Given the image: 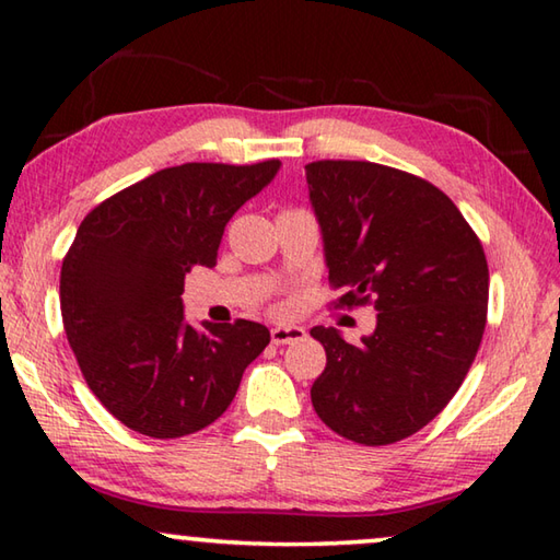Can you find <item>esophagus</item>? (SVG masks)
Returning <instances> with one entry per match:
<instances>
[{
	"mask_svg": "<svg viewBox=\"0 0 560 560\" xmlns=\"http://www.w3.org/2000/svg\"><path fill=\"white\" fill-rule=\"evenodd\" d=\"M271 340L277 346L299 343V340H306V328H301V326H273L271 328Z\"/></svg>",
	"mask_w": 560,
	"mask_h": 560,
	"instance_id": "obj_1",
	"label": "esophagus"
}]
</instances>
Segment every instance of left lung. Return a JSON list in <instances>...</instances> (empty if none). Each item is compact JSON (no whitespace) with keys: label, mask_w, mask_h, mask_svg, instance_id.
I'll return each instance as SVG.
<instances>
[{"label":"left lung","mask_w":560,"mask_h":560,"mask_svg":"<svg viewBox=\"0 0 560 560\" xmlns=\"http://www.w3.org/2000/svg\"><path fill=\"white\" fill-rule=\"evenodd\" d=\"M338 306L375 303L358 346L336 328L311 336L326 368L311 402L330 430L365 447L410 438L469 373L487 326L489 267L479 236L428 179L365 160L306 165Z\"/></svg>","instance_id":"obj_1"}]
</instances>
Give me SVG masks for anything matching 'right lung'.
<instances>
[{"label": "right lung", "mask_w": 560, "mask_h": 560, "mask_svg": "<svg viewBox=\"0 0 560 560\" xmlns=\"http://www.w3.org/2000/svg\"><path fill=\"white\" fill-rule=\"evenodd\" d=\"M185 163L158 170L86 214L61 267V316L91 393L126 428L175 440L212 424L234 400L269 328H192L185 273L214 267L226 222L279 173Z\"/></svg>", "instance_id": "obj_1"}]
</instances>
